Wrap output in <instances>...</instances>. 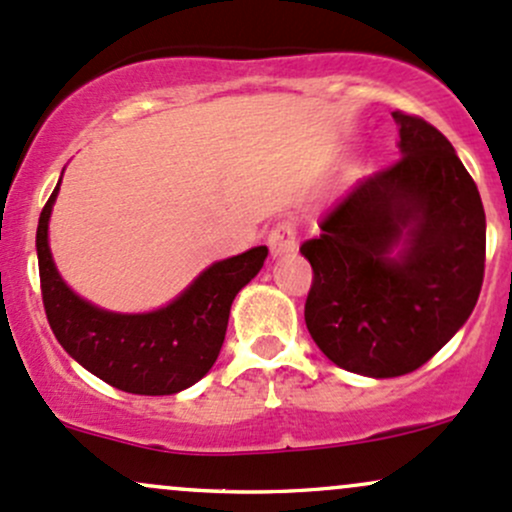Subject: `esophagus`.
I'll list each match as a JSON object with an SVG mask.
<instances>
[{
    "mask_svg": "<svg viewBox=\"0 0 512 512\" xmlns=\"http://www.w3.org/2000/svg\"><path fill=\"white\" fill-rule=\"evenodd\" d=\"M295 229L293 219H278L276 224L268 232V246H271L273 256H283V254H293L298 249V241H295Z\"/></svg>",
    "mask_w": 512,
    "mask_h": 512,
    "instance_id": "esophagus-1",
    "label": "esophagus"
}]
</instances>
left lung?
I'll use <instances>...</instances> for the list:
<instances>
[{
  "label": "left lung",
  "mask_w": 512,
  "mask_h": 512,
  "mask_svg": "<svg viewBox=\"0 0 512 512\" xmlns=\"http://www.w3.org/2000/svg\"><path fill=\"white\" fill-rule=\"evenodd\" d=\"M393 119L398 161L359 180L300 246L312 266L310 337L339 368L371 378L427 364L474 312L486 268L474 178L442 131L415 114Z\"/></svg>",
  "instance_id": "obj_1"
}]
</instances>
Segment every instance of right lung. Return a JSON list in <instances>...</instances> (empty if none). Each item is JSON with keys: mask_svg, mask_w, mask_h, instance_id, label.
<instances>
[{"mask_svg": "<svg viewBox=\"0 0 512 512\" xmlns=\"http://www.w3.org/2000/svg\"><path fill=\"white\" fill-rule=\"evenodd\" d=\"M56 195L58 185L38 217L36 251L43 307L60 346L124 393L173 395L200 381L222 349L236 293L266 261V246L212 263L161 310L119 315L78 298L58 276L48 249V219Z\"/></svg>", "mask_w": 512, "mask_h": 512, "instance_id": "add662e5", "label": "right lung"}]
</instances>
